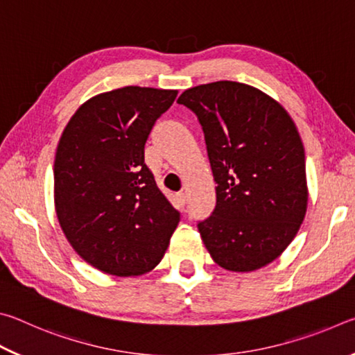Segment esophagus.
<instances>
[{
    "label": "esophagus",
    "mask_w": 355,
    "mask_h": 355,
    "mask_svg": "<svg viewBox=\"0 0 355 355\" xmlns=\"http://www.w3.org/2000/svg\"><path fill=\"white\" fill-rule=\"evenodd\" d=\"M177 200H178L180 205L184 207L186 200H188V194H186V192H178V194H177Z\"/></svg>",
    "instance_id": "esophagus-1"
}]
</instances>
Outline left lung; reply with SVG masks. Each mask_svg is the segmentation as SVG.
Returning a JSON list of instances; mask_svg holds the SVG:
<instances>
[{
	"label": "left lung",
	"instance_id": "obj_1",
	"mask_svg": "<svg viewBox=\"0 0 355 355\" xmlns=\"http://www.w3.org/2000/svg\"><path fill=\"white\" fill-rule=\"evenodd\" d=\"M178 103L196 112L216 182V208L199 222L220 268L250 272L282 255L307 213L304 144L293 119L260 89L236 81L191 87Z\"/></svg>",
	"mask_w": 355,
	"mask_h": 355
}]
</instances>
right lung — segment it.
Segmentation results:
<instances>
[{"instance_id":"right-lung-1","label":"right lung","mask_w":355,"mask_h":355,"mask_svg":"<svg viewBox=\"0 0 355 355\" xmlns=\"http://www.w3.org/2000/svg\"><path fill=\"white\" fill-rule=\"evenodd\" d=\"M178 91L127 86L89 98L65 125L55 158V208L84 261L128 277L161 261L180 213L144 163L153 125Z\"/></svg>"}]
</instances>
